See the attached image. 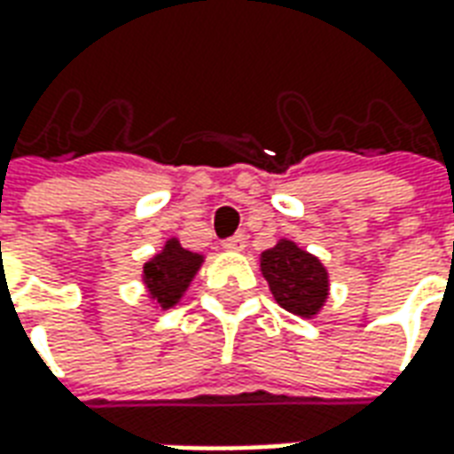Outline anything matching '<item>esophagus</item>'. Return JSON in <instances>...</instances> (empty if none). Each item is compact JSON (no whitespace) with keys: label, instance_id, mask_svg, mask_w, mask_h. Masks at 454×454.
Segmentation results:
<instances>
[{"label":"esophagus","instance_id":"esophagus-1","mask_svg":"<svg viewBox=\"0 0 454 454\" xmlns=\"http://www.w3.org/2000/svg\"><path fill=\"white\" fill-rule=\"evenodd\" d=\"M243 247H246V238L243 236H233L223 240V250H228V253H240Z\"/></svg>","mask_w":454,"mask_h":454}]
</instances>
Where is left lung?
Segmentation results:
<instances>
[{"label":"left lung","instance_id":"8db88e82","mask_svg":"<svg viewBox=\"0 0 454 454\" xmlns=\"http://www.w3.org/2000/svg\"><path fill=\"white\" fill-rule=\"evenodd\" d=\"M260 272L270 285L275 301L289 314L316 318L331 294L328 267L304 247L279 238L270 250L260 253Z\"/></svg>","mask_w":454,"mask_h":454}]
</instances>
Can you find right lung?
I'll return each instance as SVG.
<instances>
[{"label":"right lung","mask_w":454,"mask_h":454,"mask_svg":"<svg viewBox=\"0 0 454 454\" xmlns=\"http://www.w3.org/2000/svg\"><path fill=\"white\" fill-rule=\"evenodd\" d=\"M204 260L207 257L201 253L182 247L177 236H169L158 253L145 260L143 272H140L143 289L155 309L168 311L172 306H177L182 296L187 294L189 285L194 282Z\"/></svg>","instance_id":"obj_1"}]
</instances>
